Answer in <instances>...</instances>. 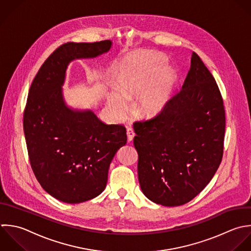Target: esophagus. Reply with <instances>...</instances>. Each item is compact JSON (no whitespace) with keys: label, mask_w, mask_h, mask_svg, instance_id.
<instances>
[{"label":"esophagus","mask_w":251,"mask_h":251,"mask_svg":"<svg viewBox=\"0 0 251 251\" xmlns=\"http://www.w3.org/2000/svg\"><path fill=\"white\" fill-rule=\"evenodd\" d=\"M134 137H135V133H134L133 128L132 127H128L127 128V139H128V142H132Z\"/></svg>","instance_id":"obj_1"}]
</instances>
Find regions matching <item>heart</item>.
I'll return each mask as SVG.
<instances>
[{
	"label": "heart",
	"mask_w": 251,
	"mask_h": 251,
	"mask_svg": "<svg viewBox=\"0 0 251 251\" xmlns=\"http://www.w3.org/2000/svg\"><path fill=\"white\" fill-rule=\"evenodd\" d=\"M164 54L157 51H141L125 62L118 75V91H112L107 103L116 116L124 115L129 108V100L138 95L137 112L144 117L160 113L168 102L174 89L177 74L166 66Z\"/></svg>",
	"instance_id": "heart-1"
}]
</instances>
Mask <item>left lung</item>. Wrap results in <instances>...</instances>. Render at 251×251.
Returning <instances> with one entry per match:
<instances>
[{
  "label": "left lung",
  "mask_w": 251,
  "mask_h": 251,
  "mask_svg": "<svg viewBox=\"0 0 251 251\" xmlns=\"http://www.w3.org/2000/svg\"><path fill=\"white\" fill-rule=\"evenodd\" d=\"M225 126L218 85L194 51L181 91L156 116L134 123L144 195L164 206L183 205L196 198L222 161Z\"/></svg>",
  "instance_id": "left-lung-1"
}]
</instances>
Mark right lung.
<instances>
[{"mask_svg": "<svg viewBox=\"0 0 251 251\" xmlns=\"http://www.w3.org/2000/svg\"><path fill=\"white\" fill-rule=\"evenodd\" d=\"M111 45L109 40L61 45L29 89L23 129L30 164L42 188L66 203L84 202L102 193L110 162L127 142L123 125H107L91 110H73L62 97L69 62L96 57Z\"/></svg>", "mask_w": 251, "mask_h": 251, "instance_id": "obj_1", "label": "right lung"}]
</instances>
